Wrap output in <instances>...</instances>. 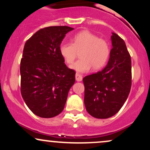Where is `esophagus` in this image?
<instances>
[{
	"label": "esophagus",
	"instance_id": "obj_1",
	"mask_svg": "<svg viewBox=\"0 0 150 150\" xmlns=\"http://www.w3.org/2000/svg\"><path fill=\"white\" fill-rule=\"evenodd\" d=\"M75 79L77 82H80V81L82 80V76L80 75V74L76 73L75 74Z\"/></svg>",
	"mask_w": 150,
	"mask_h": 150
}]
</instances>
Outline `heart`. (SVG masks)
Segmentation results:
<instances>
[{
    "mask_svg": "<svg viewBox=\"0 0 150 150\" xmlns=\"http://www.w3.org/2000/svg\"><path fill=\"white\" fill-rule=\"evenodd\" d=\"M72 40L73 43L63 42L59 47L60 54L68 64L73 63L81 51V58L70 65L71 69L87 73L92 67L95 70H99L107 63L111 50L106 40L87 30L78 32Z\"/></svg>",
    "mask_w": 150,
    "mask_h": 150,
    "instance_id": "b5f03b06",
    "label": "heart"
}]
</instances>
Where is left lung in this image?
Listing matches in <instances>:
<instances>
[{
  "instance_id": "obj_1",
  "label": "left lung",
  "mask_w": 150,
  "mask_h": 150,
  "mask_svg": "<svg viewBox=\"0 0 150 150\" xmlns=\"http://www.w3.org/2000/svg\"><path fill=\"white\" fill-rule=\"evenodd\" d=\"M112 49L106 66L83 78L85 105L91 116L108 118L119 111L131 88V58L123 39L112 33Z\"/></svg>"
}]
</instances>
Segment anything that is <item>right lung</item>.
<instances>
[{
	"label": "right lung",
	"instance_id": "right-lung-1",
	"mask_svg": "<svg viewBox=\"0 0 150 150\" xmlns=\"http://www.w3.org/2000/svg\"><path fill=\"white\" fill-rule=\"evenodd\" d=\"M73 28L53 26L37 31L24 47L20 62L21 94L31 111L42 118H53L64 108L75 82L59 52L65 34Z\"/></svg>",
	"mask_w": 150,
	"mask_h": 150
}]
</instances>
